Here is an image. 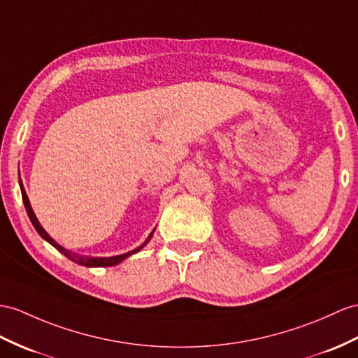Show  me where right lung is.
Returning <instances> with one entry per match:
<instances>
[{
	"mask_svg": "<svg viewBox=\"0 0 358 358\" xmlns=\"http://www.w3.org/2000/svg\"><path fill=\"white\" fill-rule=\"evenodd\" d=\"M20 187H21V194H22V202H24V206H25V211H27V214H29V219H30V222L33 223L34 229L38 231V234L41 235V237H42L43 240L48 241L51 246H55V248L60 252V254H64L68 259H71V261H74V263L80 264V266H85V267H109V266H117V264H120L121 261H124V259H126V258H129L130 255H134V254H136V252L141 250V249L147 245V243L150 241L153 232L156 231V228H155V229L150 232L149 237H147V240L143 243L141 246H138L136 249L130 250V252H126V254L115 255V257H90V255H80V254H76V252L69 250V249H65L64 246H60L59 243H57V241H55L53 238H51L50 235H48V232L42 228L41 223H39V220L36 219V215H34V213H33L31 205H30V200H29V197H27V193H25V189H24V187H22V180H21V178H20Z\"/></svg>",
	"mask_w": 358,
	"mask_h": 358,
	"instance_id": "obj_1",
	"label": "right lung"
}]
</instances>
